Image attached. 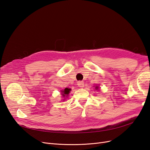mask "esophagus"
I'll return each instance as SVG.
<instances>
[{
    "label": "esophagus",
    "mask_w": 150,
    "mask_h": 150,
    "mask_svg": "<svg viewBox=\"0 0 150 150\" xmlns=\"http://www.w3.org/2000/svg\"><path fill=\"white\" fill-rule=\"evenodd\" d=\"M77 85H78V87H81V88H82L84 86V83L83 81H79L77 82Z\"/></svg>",
    "instance_id": "1"
}]
</instances>
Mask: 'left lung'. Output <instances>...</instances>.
Returning <instances> with one entry per match:
<instances>
[{"instance_id":"obj_1","label":"left lung","mask_w":150,"mask_h":150,"mask_svg":"<svg viewBox=\"0 0 150 150\" xmlns=\"http://www.w3.org/2000/svg\"><path fill=\"white\" fill-rule=\"evenodd\" d=\"M95 89H97H97H99V87H98V86H96V88H95Z\"/></svg>"}]
</instances>
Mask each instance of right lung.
I'll use <instances>...</instances> for the list:
<instances>
[{
  "mask_svg": "<svg viewBox=\"0 0 150 150\" xmlns=\"http://www.w3.org/2000/svg\"><path fill=\"white\" fill-rule=\"evenodd\" d=\"M71 89H69V88H65L63 91H61V93H62V96L64 97H67L68 96L69 92L71 91Z\"/></svg>",
  "mask_w": 150,
  "mask_h": 150,
  "instance_id": "1",
  "label": "right lung"
}]
</instances>
